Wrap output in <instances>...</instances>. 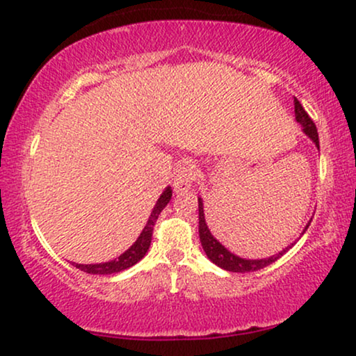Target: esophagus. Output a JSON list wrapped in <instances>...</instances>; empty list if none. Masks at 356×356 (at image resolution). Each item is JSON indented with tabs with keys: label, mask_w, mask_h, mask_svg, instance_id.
<instances>
[{
	"label": "esophagus",
	"mask_w": 356,
	"mask_h": 356,
	"mask_svg": "<svg viewBox=\"0 0 356 356\" xmlns=\"http://www.w3.org/2000/svg\"><path fill=\"white\" fill-rule=\"evenodd\" d=\"M198 175V170L195 164L191 163V161H184V163L179 165L177 174L174 177V191L175 192H187L188 188L192 187V184L195 182Z\"/></svg>",
	"instance_id": "1"
}]
</instances>
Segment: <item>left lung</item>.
<instances>
[{
    "label": "left lung",
    "mask_w": 356,
    "mask_h": 356,
    "mask_svg": "<svg viewBox=\"0 0 356 356\" xmlns=\"http://www.w3.org/2000/svg\"><path fill=\"white\" fill-rule=\"evenodd\" d=\"M295 117H296V122L300 123L302 127V131L309 136L312 140V143L317 146V149H319V135H317V129L314 125V122L311 120V117L307 115V112L302 108L301 102L298 101L295 97ZM312 220V218H311ZM311 220L307 222L305 229H302L301 234H305V231L311 225ZM198 236H200V243H202V248L205 250L207 257L211 260L213 264L218 265V267L227 270V272H238V273H245V272H255V270H260L264 267H267V265L273 264L275 260H278L282 257L283 254L288 252V250L291 249L290 244L288 248H285L283 250H280L278 254L272 255V257H267V259H243L239 257V255H236L231 252V250H227L225 245H222L220 241H218L215 236L211 234V231L208 229V225L205 221V211H203V202L202 198H198Z\"/></svg>",
    "instance_id": "obj_1"
}]
</instances>
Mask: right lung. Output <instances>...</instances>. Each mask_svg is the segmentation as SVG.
<instances>
[{"label":"right lung","instance_id":"obj_1","mask_svg":"<svg viewBox=\"0 0 356 356\" xmlns=\"http://www.w3.org/2000/svg\"><path fill=\"white\" fill-rule=\"evenodd\" d=\"M170 197H172V188L165 187L164 192L161 193V197L158 198V202H156L153 211H151V215L148 218V222H146L145 229L141 231L138 239H136L135 243L120 255V257L113 259V260H111V262H102V264H88V265L74 264V267L83 270V272H86V273H91V275H111V273H118V272H122V270L130 268L131 265L140 262V260L145 257V254L148 252V249H149L154 222H156V220H158L159 213L163 211L165 205L169 203Z\"/></svg>","mask_w":356,"mask_h":356}]
</instances>
